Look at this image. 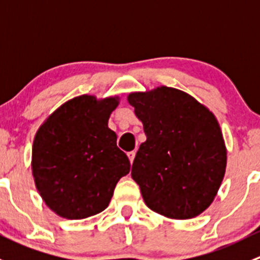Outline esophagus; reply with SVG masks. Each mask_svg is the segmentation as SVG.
Returning a JSON list of instances; mask_svg holds the SVG:
<instances>
[{
	"label": "esophagus",
	"instance_id": "obj_1",
	"mask_svg": "<svg viewBox=\"0 0 260 260\" xmlns=\"http://www.w3.org/2000/svg\"><path fill=\"white\" fill-rule=\"evenodd\" d=\"M127 156H128V158H129L131 164H133V161H135V156H136L135 152H128Z\"/></svg>",
	"mask_w": 260,
	"mask_h": 260
}]
</instances>
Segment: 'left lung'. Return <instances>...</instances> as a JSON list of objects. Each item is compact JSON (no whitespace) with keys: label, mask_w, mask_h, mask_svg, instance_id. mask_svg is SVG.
I'll use <instances>...</instances> for the list:
<instances>
[{"label":"left lung","mask_w":260,"mask_h":260,"mask_svg":"<svg viewBox=\"0 0 260 260\" xmlns=\"http://www.w3.org/2000/svg\"><path fill=\"white\" fill-rule=\"evenodd\" d=\"M127 101L147 137L131 172L146 205L175 220L203 214L226 170V146L215 114L186 91L166 85L133 91Z\"/></svg>","instance_id":"obj_1"}]
</instances>
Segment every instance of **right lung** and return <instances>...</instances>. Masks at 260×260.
<instances>
[{
	"instance_id": "obj_1",
	"label": "right lung",
	"mask_w": 260,
	"mask_h": 260,
	"mask_svg": "<svg viewBox=\"0 0 260 260\" xmlns=\"http://www.w3.org/2000/svg\"><path fill=\"white\" fill-rule=\"evenodd\" d=\"M118 95L75 96L39 127L31 169L46 206L69 220L86 219L108 208L117 182L131 164L108 127Z\"/></svg>"
}]
</instances>
